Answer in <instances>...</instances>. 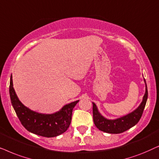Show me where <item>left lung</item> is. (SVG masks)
I'll return each instance as SVG.
<instances>
[{"instance_id": "obj_1", "label": "left lung", "mask_w": 159, "mask_h": 159, "mask_svg": "<svg viewBox=\"0 0 159 159\" xmlns=\"http://www.w3.org/2000/svg\"><path fill=\"white\" fill-rule=\"evenodd\" d=\"M145 82V80L144 79ZM145 93L143 97V102L137 108L128 115L123 116L121 118H117L115 120H108L103 117L99 113L96 105L93 102V120L95 126L102 132L111 133V134H119L129 129L132 128V126L138 123L143 115L144 108H145L146 102L148 99V89L147 84L145 82Z\"/></svg>"}]
</instances>
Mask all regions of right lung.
<instances>
[{
  "instance_id": "1",
  "label": "right lung",
  "mask_w": 159,
  "mask_h": 159,
  "mask_svg": "<svg viewBox=\"0 0 159 159\" xmlns=\"http://www.w3.org/2000/svg\"><path fill=\"white\" fill-rule=\"evenodd\" d=\"M9 94L11 104L21 124L30 132L45 137H54L66 132L70 124L72 112L78 100L65 105L53 114H41L31 111L19 100L10 78Z\"/></svg>"
}]
</instances>
